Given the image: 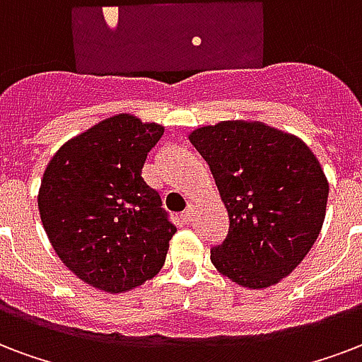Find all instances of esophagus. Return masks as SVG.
Returning <instances> with one entry per match:
<instances>
[{
	"label": "esophagus",
	"mask_w": 362,
	"mask_h": 362,
	"mask_svg": "<svg viewBox=\"0 0 362 362\" xmlns=\"http://www.w3.org/2000/svg\"><path fill=\"white\" fill-rule=\"evenodd\" d=\"M193 216H195V209H193V205H187L186 211L182 212V220L189 224V222H193Z\"/></svg>",
	"instance_id": "34e87169"
}]
</instances>
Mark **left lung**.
Segmentation results:
<instances>
[{"mask_svg": "<svg viewBox=\"0 0 362 362\" xmlns=\"http://www.w3.org/2000/svg\"><path fill=\"white\" fill-rule=\"evenodd\" d=\"M209 163L230 230L212 245L218 272L248 288L279 283L305 258L325 222L328 182L296 136L262 123L224 121L189 134Z\"/></svg>", "mask_w": 362, "mask_h": 362, "instance_id": "1", "label": "left lung"}]
</instances>
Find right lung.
<instances>
[{
	"instance_id": "add662e5",
	"label": "right lung",
	"mask_w": 362,
	"mask_h": 362,
	"mask_svg": "<svg viewBox=\"0 0 362 362\" xmlns=\"http://www.w3.org/2000/svg\"><path fill=\"white\" fill-rule=\"evenodd\" d=\"M163 127L121 114L71 138L47 165L41 222L64 266L87 285L125 292L151 279L176 233L142 169Z\"/></svg>"
}]
</instances>
